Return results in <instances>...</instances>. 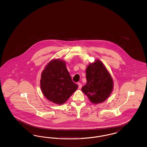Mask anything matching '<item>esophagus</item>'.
Here are the masks:
<instances>
[{
	"instance_id": "1",
	"label": "esophagus",
	"mask_w": 147,
	"mask_h": 147,
	"mask_svg": "<svg viewBox=\"0 0 147 147\" xmlns=\"http://www.w3.org/2000/svg\"><path fill=\"white\" fill-rule=\"evenodd\" d=\"M78 87H79V89L81 88L82 87V84L81 83H78Z\"/></svg>"
}]
</instances>
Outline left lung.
<instances>
[{
	"mask_svg": "<svg viewBox=\"0 0 147 147\" xmlns=\"http://www.w3.org/2000/svg\"><path fill=\"white\" fill-rule=\"evenodd\" d=\"M87 83L82 91L94 104L103 102L113 89V80L107 68L99 60L90 63L86 70Z\"/></svg>",
	"mask_w": 147,
	"mask_h": 147,
	"instance_id": "8db88e82",
	"label": "left lung"
}]
</instances>
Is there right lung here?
Wrapping results in <instances>:
<instances>
[{
    "label": "right lung",
    "instance_id": "1",
    "mask_svg": "<svg viewBox=\"0 0 147 147\" xmlns=\"http://www.w3.org/2000/svg\"><path fill=\"white\" fill-rule=\"evenodd\" d=\"M40 88L49 101L62 105L78 88L71 80L65 61L59 59L51 60L42 71Z\"/></svg>",
    "mask_w": 147,
    "mask_h": 147
}]
</instances>
